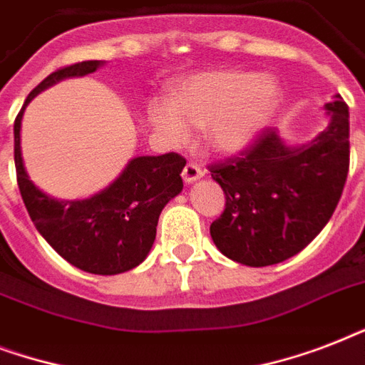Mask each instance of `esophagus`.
Returning <instances> with one entry per match:
<instances>
[{
	"label": "esophagus",
	"mask_w": 365,
	"mask_h": 365,
	"mask_svg": "<svg viewBox=\"0 0 365 365\" xmlns=\"http://www.w3.org/2000/svg\"><path fill=\"white\" fill-rule=\"evenodd\" d=\"M202 176V170H200V166H197L195 163H187V165L183 166L182 178L185 183H193L195 180H199Z\"/></svg>",
	"instance_id": "1"
}]
</instances>
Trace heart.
<instances>
[{"mask_svg": "<svg viewBox=\"0 0 365 365\" xmlns=\"http://www.w3.org/2000/svg\"><path fill=\"white\" fill-rule=\"evenodd\" d=\"M280 102L274 77L214 70L185 77L172 87L170 102L148 104V121L170 145H183L191 126L202 128L208 148L237 153L259 134Z\"/></svg>", "mask_w": 365, "mask_h": 365, "instance_id": "heart-1", "label": "heart"}]
</instances>
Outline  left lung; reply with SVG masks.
Returning <instances> with one entry per match:
<instances>
[{
  "label": "left lung",
  "instance_id": "obj_1",
  "mask_svg": "<svg viewBox=\"0 0 365 365\" xmlns=\"http://www.w3.org/2000/svg\"><path fill=\"white\" fill-rule=\"evenodd\" d=\"M329 125L314 140L289 148L274 128L261 130L239 155L208 166L225 193L212 222L214 244L229 259L267 267L299 254L339 202L349 174V106L326 104Z\"/></svg>",
  "mask_w": 365,
  "mask_h": 365
}]
</instances>
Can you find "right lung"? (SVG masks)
<instances>
[{
	"label": "right lung",
	"mask_w": 365,
	"mask_h": 365,
	"mask_svg": "<svg viewBox=\"0 0 365 365\" xmlns=\"http://www.w3.org/2000/svg\"><path fill=\"white\" fill-rule=\"evenodd\" d=\"M102 60H85L53 71L26 98L14 119V166L26 210L41 237L81 271L119 274L148 257L166 202L182 193L185 159L178 153L134 157L110 187L85 200H54L31 183L20 151V125L34 96L66 77L93 73Z\"/></svg>",
	"instance_id": "add662e5"
}]
</instances>
